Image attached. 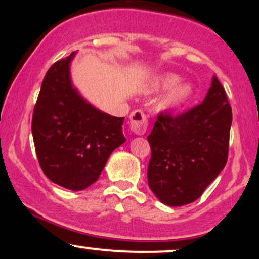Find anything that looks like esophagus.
Wrapping results in <instances>:
<instances>
[{
	"label": "esophagus",
	"instance_id": "obj_1",
	"mask_svg": "<svg viewBox=\"0 0 259 259\" xmlns=\"http://www.w3.org/2000/svg\"><path fill=\"white\" fill-rule=\"evenodd\" d=\"M129 125L134 134H136V135H144L148 126L147 115L142 111H140V109H136V111L132 112V114H130Z\"/></svg>",
	"mask_w": 259,
	"mask_h": 259
}]
</instances>
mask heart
I'll list each match as a JSON object with an SVG mask.
<instances>
[{"label":"heart","mask_w":259,"mask_h":259,"mask_svg":"<svg viewBox=\"0 0 259 259\" xmlns=\"http://www.w3.org/2000/svg\"><path fill=\"white\" fill-rule=\"evenodd\" d=\"M180 78L174 74H168L164 75L162 79L159 80L158 85L160 89H171L174 86L179 84ZM192 94H194V89L191 85L189 84H183L177 86L174 90L170 91V94L165 97L164 101L162 102V107L165 109H178L184 105H186L190 100H191Z\"/></svg>","instance_id":"1"}]
</instances>
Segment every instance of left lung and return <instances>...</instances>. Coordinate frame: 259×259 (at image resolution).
Segmentation results:
<instances>
[{
	"mask_svg": "<svg viewBox=\"0 0 259 259\" xmlns=\"http://www.w3.org/2000/svg\"><path fill=\"white\" fill-rule=\"evenodd\" d=\"M231 120V107L217 76L200 105L177 115L158 113L147 136V179L160 202L179 207L203 194L227 164Z\"/></svg>",
	"mask_w": 259,
	"mask_h": 259,
	"instance_id": "8db88e82",
	"label": "left lung"
}]
</instances>
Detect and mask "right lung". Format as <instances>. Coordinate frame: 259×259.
<instances>
[{"label": "right lung", "instance_id": "add662e5", "mask_svg": "<svg viewBox=\"0 0 259 259\" xmlns=\"http://www.w3.org/2000/svg\"><path fill=\"white\" fill-rule=\"evenodd\" d=\"M69 57L51 65L32 113L31 130L38 164L50 180L79 191L99 179L113 151L125 142L124 118L86 103L72 86Z\"/></svg>", "mask_w": 259, "mask_h": 259}]
</instances>
